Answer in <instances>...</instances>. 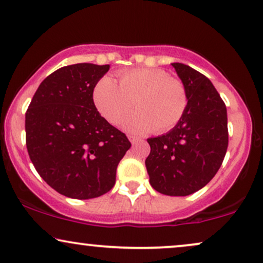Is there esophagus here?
I'll return each mask as SVG.
<instances>
[{
    "label": "esophagus",
    "mask_w": 263,
    "mask_h": 263,
    "mask_svg": "<svg viewBox=\"0 0 263 263\" xmlns=\"http://www.w3.org/2000/svg\"><path fill=\"white\" fill-rule=\"evenodd\" d=\"M128 140H129V142H131L132 144H135V143H137L138 141H141V138H140V137H137V136L128 135Z\"/></svg>",
    "instance_id": "esophagus-1"
}]
</instances>
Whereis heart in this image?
Returning <instances> with one entry per match:
<instances>
[{"label":"heart","instance_id":"1","mask_svg":"<svg viewBox=\"0 0 263 263\" xmlns=\"http://www.w3.org/2000/svg\"><path fill=\"white\" fill-rule=\"evenodd\" d=\"M119 83L103 77L93 88L98 112L111 125H119L129 110L137 107L122 126L132 134L170 131L181 121L189 106L185 84L159 68H131L118 73Z\"/></svg>","mask_w":263,"mask_h":263}]
</instances>
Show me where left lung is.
<instances>
[{"label": "left lung", "instance_id": "obj_1", "mask_svg": "<svg viewBox=\"0 0 263 263\" xmlns=\"http://www.w3.org/2000/svg\"><path fill=\"white\" fill-rule=\"evenodd\" d=\"M185 84L189 106L172 131L148 138L145 159L149 182L167 196H187L214 178L228 149L227 106L205 76L183 63H172Z\"/></svg>", "mask_w": 263, "mask_h": 263}]
</instances>
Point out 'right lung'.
Masks as SVG:
<instances>
[{"label": "right lung", "instance_id": "1", "mask_svg": "<svg viewBox=\"0 0 263 263\" xmlns=\"http://www.w3.org/2000/svg\"><path fill=\"white\" fill-rule=\"evenodd\" d=\"M109 65L76 63L41 82L25 112V144L47 185L77 200L114 187L120 160L131 147L93 103V88Z\"/></svg>", "mask_w": 263, "mask_h": 263}]
</instances>
